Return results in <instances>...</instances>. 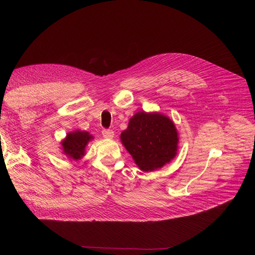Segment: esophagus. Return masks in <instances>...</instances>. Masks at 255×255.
Instances as JSON below:
<instances>
[{"label": "esophagus", "mask_w": 255, "mask_h": 255, "mask_svg": "<svg viewBox=\"0 0 255 255\" xmlns=\"http://www.w3.org/2000/svg\"><path fill=\"white\" fill-rule=\"evenodd\" d=\"M102 135L104 138H106V139H113V138L115 137V133L112 129H103Z\"/></svg>", "instance_id": "1"}]
</instances>
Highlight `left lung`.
<instances>
[{
	"label": "left lung",
	"instance_id": "8db88e82",
	"mask_svg": "<svg viewBox=\"0 0 255 255\" xmlns=\"http://www.w3.org/2000/svg\"><path fill=\"white\" fill-rule=\"evenodd\" d=\"M120 139L138 168L145 172L170 163L179 149V133L173 121L157 112L136 113Z\"/></svg>",
	"mask_w": 255,
	"mask_h": 255
}]
</instances>
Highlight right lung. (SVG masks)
I'll return each instance as SVG.
<instances>
[{
	"mask_svg": "<svg viewBox=\"0 0 255 255\" xmlns=\"http://www.w3.org/2000/svg\"><path fill=\"white\" fill-rule=\"evenodd\" d=\"M92 139L94 136L86 130H73L60 141L61 150L70 160H80L86 154V146Z\"/></svg>",
	"mask_w": 255,
	"mask_h": 255,
	"instance_id": "add662e5",
	"label": "right lung"
}]
</instances>
